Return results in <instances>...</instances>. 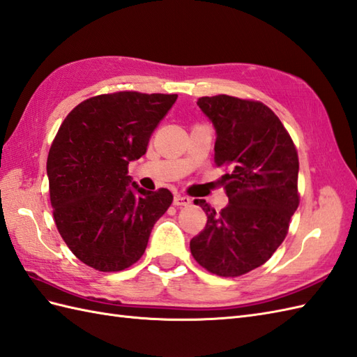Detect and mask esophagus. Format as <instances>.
Masks as SVG:
<instances>
[{"label":"esophagus","instance_id":"obj_1","mask_svg":"<svg viewBox=\"0 0 357 357\" xmlns=\"http://www.w3.org/2000/svg\"><path fill=\"white\" fill-rule=\"evenodd\" d=\"M190 204H192V199L187 196L175 195V197H173V205H176V206H188Z\"/></svg>","mask_w":357,"mask_h":357}]
</instances>
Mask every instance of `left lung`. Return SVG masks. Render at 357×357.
Segmentation results:
<instances>
[{
  "instance_id": "1",
  "label": "left lung",
  "mask_w": 357,
  "mask_h": 357,
  "mask_svg": "<svg viewBox=\"0 0 357 357\" xmlns=\"http://www.w3.org/2000/svg\"><path fill=\"white\" fill-rule=\"evenodd\" d=\"M199 107L216 128L214 162L229 199L206 213L205 228L190 240L195 260L219 277H240L266 263L287 236L300 205L298 152L266 105L233 96L201 97Z\"/></svg>"
}]
</instances>
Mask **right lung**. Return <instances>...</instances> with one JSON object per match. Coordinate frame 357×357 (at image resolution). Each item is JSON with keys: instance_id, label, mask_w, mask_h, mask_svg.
<instances>
[{"instance_id": "obj_1", "label": "right lung", "mask_w": 357, "mask_h": 357, "mask_svg": "<svg viewBox=\"0 0 357 357\" xmlns=\"http://www.w3.org/2000/svg\"><path fill=\"white\" fill-rule=\"evenodd\" d=\"M178 94L119 91L86 98L66 115L50 147L47 175L57 231L86 266L119 272L144 254L155 222L167 211V188L147 192L128 176L129 161Z\"/></svg>"}]
</instances>
